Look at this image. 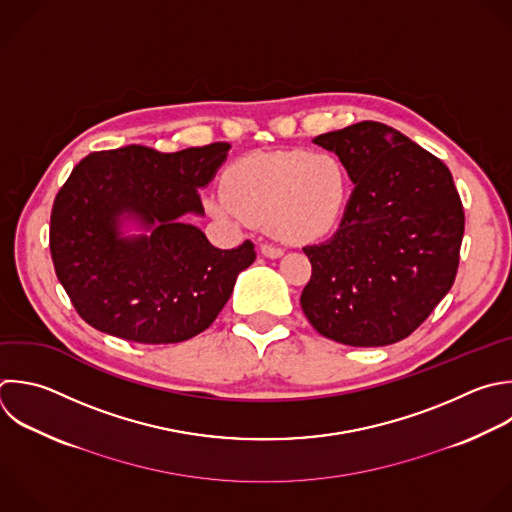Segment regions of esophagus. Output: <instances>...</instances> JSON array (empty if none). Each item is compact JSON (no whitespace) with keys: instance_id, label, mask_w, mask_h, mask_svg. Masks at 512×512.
<instances>
[{"instance_id":"34e87169","label":"esophagus","mask_w":512,"mask_h":512,"mask_svg":"<svg viewBox=\"0 0 512 512\" xmlns=\"http://www.w3.org/2000/svg\"><path fill=\"white\" fill-rule=\"evenodd\" d=\"M260 250H262V254L268 256V258H280V256L284 254V250H282L280 246H274V244H262Z\"/></svg>"}]
</instances>
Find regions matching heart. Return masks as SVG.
Returning a JSON list of instances; mask_svg holds the SVG:
<instances>
[{"instance_id": "b5f03b06", "label": "heart", "mask_w": 512, "mask_h": 512, "mask_svg": "<svg viewBox=\"0 0 512 512\" xmlns=\"http://www.w3.org/2000/svg\"><path fill=\"white\" fill-rule=\"evenodd\" d=\"M224 186L226 192L208 200L214 216L270 224L288 242L316 240L334 230L348 200L342 164L306 150L244 156L228 168Z\"/></svg>"}]
</instances>
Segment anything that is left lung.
<instances>
[{"instance_id": "1", "label": "left lung", "mask_w": 512, "mask_h": 512, "mask_svg": "<svg viewBox=\"0 0 512 512\" xmlns=\"http://www.w3.org/2000/svg\"><path fill=\"white\" fill-rule=\"evenodd\" d=\"M354 192L334 236L304 246L300 306L326 338L386 346L410 336L454 284L464 210L450 170L398 130L360 122L314 138Z\"/></svg>"}]
</instances>
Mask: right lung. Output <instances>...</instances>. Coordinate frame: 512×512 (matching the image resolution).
<instances>
[{
    "label": "right lung",
    "mask_w": 512,
    "mask_h": 512,
    "mask_svg": "<svg viewBox=\"0 0 512 512\" xmlns=\"http://www.w3.org/2000/svg\"><path fill=\"white\" fill-rule=\"evenodd\" d=\"M228 142L162 154L124 146L86 156L60 188L50 218L58 280L96 330L142 344H174L204 332L236 278L256 260L250 240L220 250L182 222L204 214V188L226 160ZM152 227L124 239L121 220Z\"/></svg>",
    "instance_id": "add662e5"
}]
</instances>
